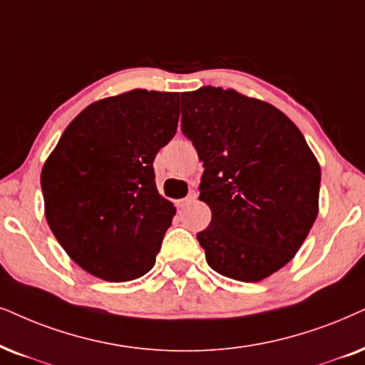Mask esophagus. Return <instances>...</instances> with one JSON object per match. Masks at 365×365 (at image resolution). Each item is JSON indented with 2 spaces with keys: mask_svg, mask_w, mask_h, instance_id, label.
<instances>
[{
  "mask_svg": "<svg viewBox=\"0 0 365 365\" xmlns=\"http://www.w3.org/2000/svg\"><path fill=\"white\" fill-rule=\"evenodd\" d=\"M197 190H190V193H188V195L183 198V200H180V204H188V202H195V198H197Z\"/></svg>",
  "mask_w": 365,
  "mask_h": 365,
  "instance_id": "esophagus-1",
  "label": "esophagus"
}]
</instances>
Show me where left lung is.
<instances>
[{
    "instance_id": "1",
    "label": "left lung",
    "mask_w": 365,
    "mask_h": 365,
    "mask_svg": "<svg viewBox=\"0 0 365 365\" xmlns=\"http://www.w3.org/2000/svg\"><path fill=\"white\" fill-rule=\"evenodd\" d=\"M182 133L204 161L209 227L197 234L212 269L256 283L302 247L318 215L320 165L278 108L234 89L182 94Z\"/></svg>"
}]
</instances>
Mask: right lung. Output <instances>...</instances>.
I'll list each match as a JSON object with an SVG mask.
<instances>
[{"instance_id":"obj_1","label":"right lung","mask_w":365,"mask_h":365,"mask_svg":"<svg viewBox=\"0 0 365 365\" xmlns=\"http://www.w3.org/2000/svg\"><path fill=\"white\" fill-rule=\"evenodd\" d=\"M178 96L133 89L96 101L41 168L50 229L96 278L123 283L155 266L177 209L156 190L153 161L177 133Z\"/></svg>"}]
</instances>
